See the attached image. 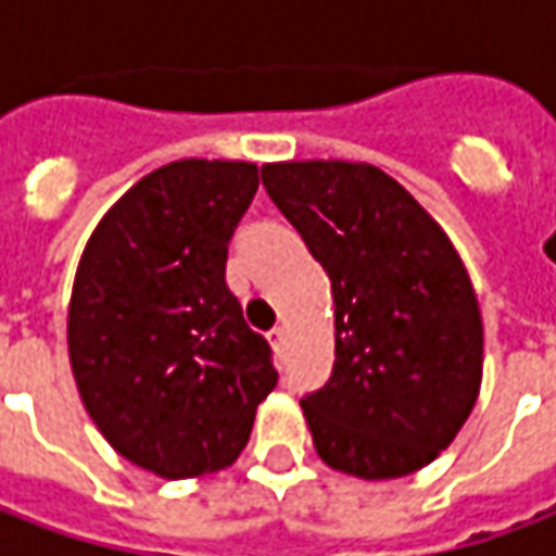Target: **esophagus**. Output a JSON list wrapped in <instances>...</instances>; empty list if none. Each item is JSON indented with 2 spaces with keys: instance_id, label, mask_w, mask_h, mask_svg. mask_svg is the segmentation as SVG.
I'll return each instance as SVG.
<instances>
[{
  "instance_id": "34e87169",
  "label": "esophagus",
  "mask_w": 556,
  "mask_h": 556,
  "mask_svg": "<svg viewBox=\"0 0 556 556\" xmlns=\"http://www.w3.org/2000/svg\"><path fill=\"white\" fill-rule=\"evenodd\" d=\"M267 339H270V349L277 351V354H282V345H286V330H282V327H274V330L267 333Z\"/></svg>"
}]
</instances>
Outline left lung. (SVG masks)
<instances>
[{"instance_id": "8db88e82", "label": "left lung", "mask_w": 556, "mask_h": 556, "mask_svg": "<svg viewBox=\"0 0 556 556\" xmlns=\"http://www.w3.org/2000/svg\"><path fill=\"white\" fill-rule=\"evenodd\" d=\"M262 184L330 277L333 375L301 399L315 453L361 479L431 465L482 384V315L462 255L372 163H265Z\"/></svg>"}]
</instances>
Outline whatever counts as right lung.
<instances>
[{"mask_svg":"<svg viewBox=\"0 0 556 556\" xmlns=\"http://www.w3.org/2000/svg\"><path fill=\"white\" fill-rule=\"evenodd\" d=\"M247 160H175L139 178L91 231L67 303L79 399L115 453L163 479L229 467L277 387L270 345L226 286Z\"/></svg>","mask_w":556,"mask_h":556,"instance_id":"right-lung-1","label":"right lung"}]
</instances>
